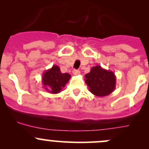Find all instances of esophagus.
Returning a JSON list of instances; mask_svg holds the SVG:
<instances>
[{"label": "esophagus", "instance_id": "1", "mask_svg": "<svg viewBox=\"0 0 149 149\" xmlns=\"http://www.w3.org/2000/svg\"><path fill=\"white\" fill-rule=\"evenodd\" d=\"M80 70H73V74L75 75V76H79V75H80Z\"/></svg>", "mask_w": 149, "mask_h": 149}]
</instances>
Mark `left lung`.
Wrapping results in <instances>:
<instances>
[{"instance_id": "8db88e82", "label": "left lung", "mask_w": 149, "mask_h": 149, "mask_svg": "<svg viewBox=\"0 0 149 149\" xmlns=\"http://www.w3.org/2000/svg\"><path fill=\"white\" fill-rule=\"evenodd\" d=\"M85 82L94 95L105 97L114 91L116 86V76L112 70H106L100 65L94 66L85 75Z\"/></svg>"}]
</instances>
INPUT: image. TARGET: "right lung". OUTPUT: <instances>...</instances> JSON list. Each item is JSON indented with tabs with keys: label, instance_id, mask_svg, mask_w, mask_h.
Here are the masks:
<instances>
[{
	"label": "right lung",
	"instance_id": "1",
	"mask_svg": "<svg viewBox=\"0 0 149 149\" xmlns=\"http://www.w3.org/2000/svg\"><path fill=\"white\" fill-rule=\"evenodd\" d=\"M68 73H62L58 65H54L51 68L45 70L42 77L43 87L50 94H58L64 88L70 79Z\"/></svg>",
	"mask_w": 149,
	"mask_h": 149
}]
</instances>
